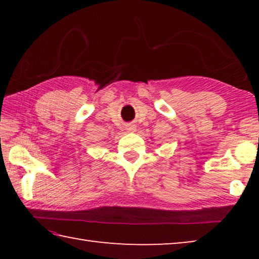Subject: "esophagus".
Segmentation results:
<instances>
[{"mask_svg": "<svg viewBox=\"0 0 259 259\" xmlns=\"http://www.w3.org/2000/svg\"><path fill=\"white\" fill-rule=\"evenodd\" d=\"M136 130H137V126H136L135 124H133V123L126 124V131H128V133H135Z\"/></svg>", "mask_w": 259, "mask_h": 259, "instance_id": "esophagus-1", "label": "esophagus"}]
</instances>
